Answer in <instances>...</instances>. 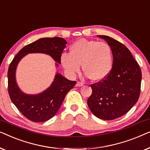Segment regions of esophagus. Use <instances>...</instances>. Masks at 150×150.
I'll use <instances>...</instances> for the list:
<instances>
[{
	"label": "esophagus",
	"mask_w": 150,
	"mask_h": 150,
	"mask_svg": "<svg viewBox=\"0 0 150 150\" xmlns=\"http://www.w3.org/2000/svg\"><path fill=\"white\" fill-rule=\"evenodd\" d=\"M84 85L83 83H82V82H80V81H78L76 83V87H82Z\"/></svg>",
	"instance_id": "1"
}]
</instances>
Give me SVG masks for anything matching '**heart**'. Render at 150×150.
<instances>
[{
    "instance_id": "obj_1",
    "label": "heart",
    "mask_w": 150,
    "mask_h": 150,
    "mask_svg": "<svg viewBox=\"0 0 150 150\" xmlns=\"http://www.w3.org/2000/svg\"><path fill=\"white\" fill-rule=\"evenodd\" d=\"M61 63L71 76L79 72L82 64L86 76L100 81L111 70L112 52L106 43L80 39L70 46L69 54L61 55Z\"/></svg>"
}]
</instances>
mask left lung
<instances>
[{
	"label": "left lung",
	"instance_id": "left-lung-1",
	"mask_svg": "<svg viewBox=\"0 0 150 150\" xmlns=\"http://www.w3.org/2000/svg\"><path fill=\"white\" fill-rule=\"evenodd\" d=\"M98 37L110 47L113 61L107 76L91 85L92 93L87 104L97 117L112 120L128 112L138 101L142 74L138 63L124 44L108 36Z\"/></svg>",
	"mask_w": 150,
	"mask_h": 150
}]
</instances>
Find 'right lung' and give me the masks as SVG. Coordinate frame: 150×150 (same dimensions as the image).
I'll return each mask as SVG.
<instances>
[{"mask_svg":"<svg viewBox=\"0 0 150 150\" xmlns=\"http://www.w3.org/2000/svg\"><path fill=\"white\" fill-rule=\"evenodd\" d=\"M62 38H41L26 45L20 50L10 63L8 69V92L18 110L28 120L34 122H44L53 117L62 104L66 94L74 87L76 82L71 81L57 73L54 81L48 89L36 95H28L18 87L16 80V67L20 61L29 53H44L50 55L58 63L66 46ZM58 63H56L58 66Z\"/></svg>","mask_w":150,"mask_h":150,"instance_id":"add662e5","label":"right lung"}]
</instances>
